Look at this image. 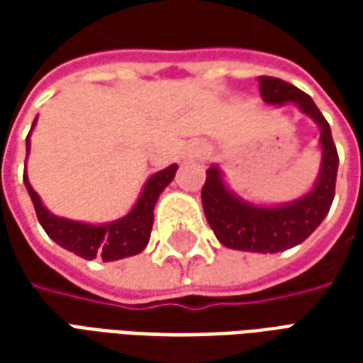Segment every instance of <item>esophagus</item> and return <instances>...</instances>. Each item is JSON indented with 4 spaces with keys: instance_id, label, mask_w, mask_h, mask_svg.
Here are the masks:
<instances>
[{
    "instance_id": "obj_1",
    "label": "esophagus",
    "mask_w": 363,
    "mask_h": 363,
    "mask_svg": "<svg viewBox=\"0 0 363 363\" xmlns=\"http://www.w3.org/2000/svg\"><path fill=\"white\" fill-rule=\"evenodd\" d=\"M200 151H202V145H196V147H194V153H200Z\"/></svg>"
}]
</instances>
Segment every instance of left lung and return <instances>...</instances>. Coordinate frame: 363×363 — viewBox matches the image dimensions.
Here are the masks:
<instances>
[{"label": "left lung", "instance_id": "8db88e82", "mask_svg": "<svg viewBox=\"0 0 363 363\" xmlns=\"http://www.w3.org/2000/svg\"><path fill=\"white\" fill-rule=\"evenodd\" d=\"M260 95L268 104L296 103L303 114L311 116L320 128L323 161L317 184L309 194L286 206H255L231 194L213 165L206 171L202 186V206L206 220L221 245L249 252H280L303 243L330 210L335 198L338 153L330 126L313 103V99L296 85L278 77H259Z\"/></svg>", "mask_w": 363, "mask_h": 363}]
</instances>
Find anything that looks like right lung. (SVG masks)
I'll return each mask as SVG.
<instances>
[{"label": "right lung", "instance_id": "1", "mask_svg": "<svg viewBox=\"0 0 363 363\" xmlns=\"http://www.w3.org/2000/svg\"><path fill=\"white\" fill-rule=\"evenodd\" d=\"M35 122H33V126H35ZM28 135L27 153L28 147H30ZM177 169L179 167L171 165L163 171H159V173L151 174L150 181L143 186L142 196L132 208V212L124 216L122 220L112 221L106 225H89V223L54 216L44 208L38 194L33 190L27 179V173L23 174V181H25V186L28 190V196L35 204L36 218L40 221L44 231L48 233V237H52L60 247L75 252L77 257H83L87 260L99 257V259H103V262H111V260L134 257L147 247L151 228H153V208H155L159 194L163 192L169 182L173 181Z\"/></svg>", "mask_w": 363, "mask_h": 363}]
</instances>
